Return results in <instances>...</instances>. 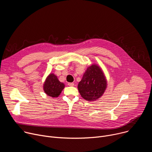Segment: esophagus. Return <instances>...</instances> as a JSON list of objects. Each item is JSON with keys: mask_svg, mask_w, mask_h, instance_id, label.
Masks as SVG:
<instances>
[{"mask_svg": "<svg viewBox=\"0 0 152 152\" xmlns=\"http://www.w3.org/2000/svg\"><path fill=\"white\" fill-rule=\"evenodd\" d=\"M68 85H69V86H73L75 85L74 83H73V82H69V83H68Z\"/></svg>", "mask_w": 152, "mask_h": 152, "instance_id": "obj_1", "label": "esophagus"}]
</instances>
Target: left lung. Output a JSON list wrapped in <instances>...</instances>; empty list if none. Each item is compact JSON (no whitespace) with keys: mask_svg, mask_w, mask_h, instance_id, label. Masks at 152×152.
<instances>
[{"mask_svg":"<svg viewBox=\"0 0 152 152\" xmlns=\"http://www.w3.org/2000/svg\"><path fill=\"white\" fill-rule=\"evenodd\" d=\"M106 87V77L101 68L96 64H92L87 68L77 86L81 96L88 101L98 100Z\"/></svg>","mask_w":152,"mask_h":152,"instance_id":"8db88e82","label":"left lung"}]
</instances>
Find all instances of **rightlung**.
Here are the masks:
<instances>
[{
  "label": "right lung",
  "instance_id": "right-lung-1",
  "mask_svg": "<svg viewBox=\"0 0 152 152\" xmlns=\"http://www.w3.org/2000/svg\"><path fill=\"white\" fill-rule=\"evenodd\" d=\"M64 87V83L61 82L53 73H50L47 77L43 85L45 93L52 97H58Z\"/></svg>",
  "mask_w": 152,
  "mask_h": 152
}]
</instances>
